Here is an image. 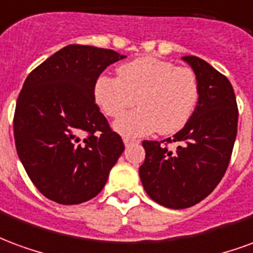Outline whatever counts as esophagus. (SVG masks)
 Returning a JSON list of instances; mask_svg holds the SVG:
<instances>
[{"label":"esophagus","mask_w":253,"mask_h":253,"mask_svg":"<svg viewBox=\"0 0 253 253\" xmlns=\"http://www.w3.org/2000/svg\"><path fill=\"white\" fill-rule=\"evenodd\" d=\"M139 140L136 139H130V137H124V144L129 145V144H133V143H137Z\"/></svg>","instance_id":"1"}]
</instances>
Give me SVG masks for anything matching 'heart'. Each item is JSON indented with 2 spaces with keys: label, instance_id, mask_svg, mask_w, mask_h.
<instances>
[{
  "label": "heart",
  "instance_id": "b5f03b06",
  "mask_svg": "<svg viewBox=\"0 0 253 253\" xmlns=\"http://www.w3.org/2000/svg\"><path fill=\"white\" fill-rule=\"evenodd\" d=\"M94 98L106 116L119 119L116 129L125 136L158 130L172 134L183 128L200 99V82L189 67H176L162 59L145 56L121 64L117 78L102 75L94 84Z\"/></svg>",
  "mask_w": 253,
  "mask_h": 253
}]
</instances>
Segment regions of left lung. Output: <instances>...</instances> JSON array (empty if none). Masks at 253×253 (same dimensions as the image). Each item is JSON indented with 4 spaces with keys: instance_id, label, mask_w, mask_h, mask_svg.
Listing matches in <instances>:
<instances>
[{
    "instance_id": "1",
    "label": "left lung",
    "mask_w": 253,
    "mask_h": 253,
    "mask_svg": "<svg viewBox=\"0 0 253 253\" xmlns=\"http://www.w3.org/2000/svg\"><path fill=\"white\" fill-rule=\"evenodd\" d=\"M200 82V99L174 137L144 140L139 174L147 194L171 209L198 204L220 183L237 134L239 109L229 79L198 56H183ZM176 142L175 151L169 144Z\"/></svg>"
}]
</instances>
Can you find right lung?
Wrapping results in <instances>:
<instances>
[{"label":"right lung","mask_w":253,"mask_h":253,"mask_svg":"<svg viewBox=\"0 0 253 253\" xmlns=\"http://www.w3.org/2000/svg\"><path fill=\"white\" fill-rule=\"evenodd\" d=\"M113 49L70 44L32 70L18 94L13 132L29 179L48 200L77 205L104 189L125 145L94 98Z\"/></svg>","instance_id":"right-lung-1"}]
</instances>
